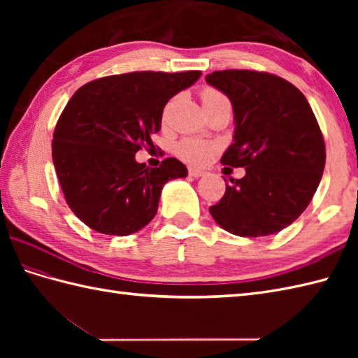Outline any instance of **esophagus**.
I'll return each mask as SVG.
<instances>
[{
  "instance_id": "obj_1",
  "label": "esophagus",
  "mask_w": 358,
  "mask_h": 358,
  "mask_svg": "<svg viewBox=\"0 0 358 358\" xmlns=\"http://www.w3.org/2000/svg\"><path fill=\"white\" fill-rule=\"evenodd\" d=\"M189 175L194 178H200V177H203V175H206V172L201 169H196V167H189Z\"/></svg>"
}]
</instances>
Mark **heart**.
I'll return each instance as SVG.
<instances>
[{"label":"heart","mask_w":358,"mask_h":358,"mask_svg":"<svg viewBox=\"0 0 358 358\" xmlns=\"http://www.w3.org/2000/svg\"><path fill=\"white\" fill-rule=\"evenodd\" d=\"M201 98H203V104L214 103V101H227L226 96L222 92H218V90L212 87L204 89ZM214 149H215L214 144H210L204 140L186 138L178 143L177 154L189 163H203L212 155Z\"/></svg>","instance_id":"obj_1"}]
</instances>
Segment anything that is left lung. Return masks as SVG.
I'll list each match as a JSON object with an SVG mask.
<instances>
[{"mask_svg": "<svg viewBox=\"0 0 358 358\" xmlns=\"http://www.w3.org/2000/svg\"><path fill=\"white\" fill-rule=\"evenodd\" d=\"M206 83L234 109V143L222 163L246 171L226 183L210 215L238 237L283 231L308 208L324 171L323 135L306 96L266 72L217 71Z\"/></svg>", "mask_w": 358, "mask_h": 358, "instance_id": "obj_1", "label": "left lung"}]
</instances>
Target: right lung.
<instances>
[{
  "label": "right lung",
  "mask_w": 358,
  "mask_h": 358,
  "mask_svg": "<svg viewBox=\"0 0 358 358\" xmlns=\"http://www.w3.org/2000/svg\"><path fill=\"white\" fill-rule=\"evenodd\" d=\"M200 77V71L112 75L72 95L53 132L52 159L67 204L90 229L138 232L155 217L167 181L187 177L177 158L150 169L135 154L154 146L166 103Z\"/></svg>",
  "instance_id": "add662e5"
}]
</instances>
